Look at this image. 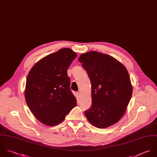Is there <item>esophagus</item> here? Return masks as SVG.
<instances>
[{"label": "esophagus", "instance_id": "1", "mask_svg": "<svg viewBox=\"0 0 157 157\" xmlns=\"http://www.w3.org/2000/svg\"><path fill=\"white\" fill-rule=\"evenodd\" d=\"M77 94L78 96V98H80V96H81V92H77Z\"/></svg>", "mask_w": 157, "mask_h": 157}]
</instances>
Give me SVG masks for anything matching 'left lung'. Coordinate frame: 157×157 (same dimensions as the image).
I'll return each instance as SVG.
<instances>
[{
	"label": "left lung",
	"mask_w": 157,
	"mask_h": 157,
	"mask_svg": "<svg viewBox=\"0 0 157 157\" xmlns=\"http://www.w3.org/2000/svg\"><path fill=\"white\" fill-rule=\"evenodd\" d=\"M79 61L92 84V106L85 111L89 121L100 128L117 123L125 113L132 94L129 75L114 58L97 52L82 54Z\"/></svg>",
	"instance_id": "left-lung-1"
}]
</instances>
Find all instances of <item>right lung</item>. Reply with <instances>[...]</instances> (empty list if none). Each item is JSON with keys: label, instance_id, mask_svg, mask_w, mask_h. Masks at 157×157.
<instances>
[{"label": "right lung", "instance_id": "add662e5", "mask_svg": "<svg viewBox=\"0 0 157 157\" xmlns=\"http://www.w3.org/2000/svg\"><path fill=\"white\" fill-rule=\"evenodd\" d=\"M76 53L63 48L36 63L26 82V102L34 116L45 125L54 126L63 122L76 105L70 90L67 70Z\"/></svg>", "mask_w": 157, "mask_h": 157}]
</instances>
